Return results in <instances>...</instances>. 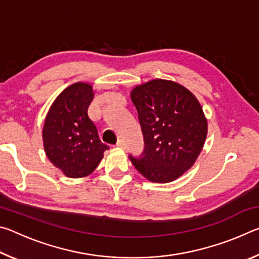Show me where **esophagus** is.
<instances>
[{
  "label": "esophagus",
  "instance_id": "34e87169",
  "mask_svg": "<svg viewBox=\"0 0 259 259\" xmlns=\"http://www.w3.org/2000/svg\"><path fill=\"white\" fill-rule=\"evenodd\" d=\"M115 146L116 147H120V148H125V143L122 139H120V140H117V143H116Z\"/></svg>",
  "mask_w": 259,
  "mask_h": 259
}]
</instances>
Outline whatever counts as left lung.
<instances>
[{
	"instance_id": "left-lung-1",
	"label": "left lung",
	"mask_w": 259,
	"mask_h": 259,
	"mask_svg": "<svg viewBox=\"0 0 259 259\" xmlns=\"http://www.w3.org/2000/svg\"><path fill=\"white\" fill-rule=\"evenodd\" d=\"M137 108L145 150L130 156L135 168L153 183L183 176L202 151L208 122L198 98L179 83L155 78L130 93Z\"/></svg>"
}]
</instances>
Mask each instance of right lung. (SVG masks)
Here are the masks:
<instances>
[{"instance_id":"add662e5","label":"right lung","mask_w":259,"mask_h":259,"mask_svg":"<svg viewBox=\"0 0 259 259\" xmlns=\"http://www.w3.org/2000/svg\"><path fill=\"white\" fill-rule=\"evenodd\" d=\"M94 96L90 83H74L61 91L46 116L45 152L51 163L69 178L90 175L109 148L99 139L97 126L88 116Z\"/></svg>"}]
</instances>
